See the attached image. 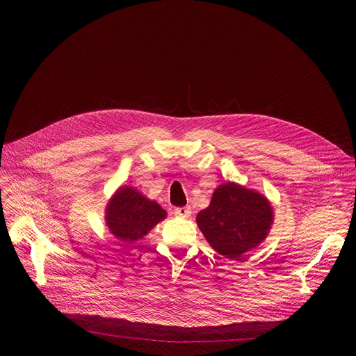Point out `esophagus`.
<instances>
[{
	"label": "esophagus",
	"instance_id": "34e87169",
	"mask_svg": "<svg viewBox=\"0 0 356 356\" xmlns=\"http://www.w3.org/2000/svg\"><path fill=\"white\" fill-rule=\"evenodd\" d=\"M175 214L177 217H181V218H187L191 216V209L190 207H180V209H176L175 210Z\"/></svg>",
	"mask_w": 356,
	"mask_h": 356
}]
</instances>
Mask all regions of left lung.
<instances>
[{
    "label": "left lung",
    "mask_w": 356,
    "mask_h": 356,
    "mask_svg": "<svg viewBox=\"0 0 356 356\" xmlns=\"http://www.w3.org/2000/svg\"><path fill=\"white\" fill-rule=\"evenodd\" d=\"M273 217V207L264 194L228 181L214 190L210 206L197 214L195 221L216 252L242 261L245 253L266 239Z\"/></svg>",
    "instance_id": "1"
}]
</instances>
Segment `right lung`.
Here are the masks:
<instances>
[{
    "label": "right lung",
    "mask_w": 356,
    "mask_h": 356,
    "mask_svg": "<svg viewBox=\"0 0 356 356\" xmlns=\"http://www.w3.org/2000/svg\"><path fill=\"white\" fill-rule=\"evenodd\" d=\"M168 217V213L132 186H121L106 206L108 231L125 245L142 239L152 228Z\"/></svg>",
    "instance_id": "add662e5"
}]
</instances>
